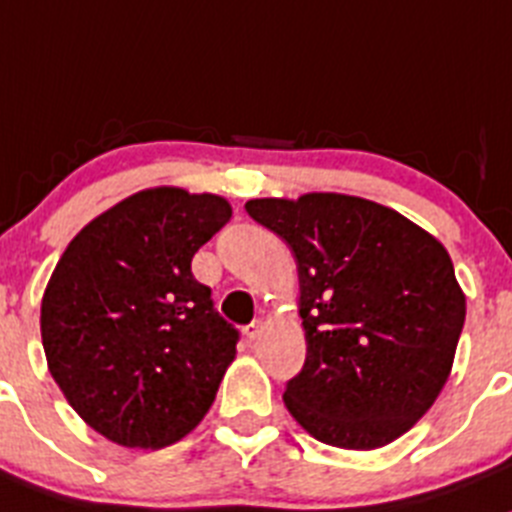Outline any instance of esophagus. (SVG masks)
<instances>
[{
  "label": "esophagus",
  "mask_w": 512,
  "mask_h": 512,
  "mask_svg": "<svg viewBox=\"0 0 512 512\" xmlns=\"http://www.w3.org/2000/svg\"><path fill=\"white\" fill-rule=\"evenodd\" d=\"M261 329H264V324H261L259 319H256V321H251V324H248L246 329H243V337H246L248 342H253V339H259Z\"/></svg>",
  "instance_id": "obj_1"
}]
</instances>
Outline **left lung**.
<instances>
[{
    "mask_svg": "<svg viewBox=\"0 0 512 512\" xmlns=\"http://www.w3.org/2000/svg\"><path fill=\"white\" fill-rule=\"evenodd\" d=\"M246 211L284 238L299 269L306 362L286 382V410L344 450L405 435L445 387L465 324L450 253L367 198H256Z\"/></svg>",
    "mask_w": 512,
    "mask_h": 512,
    "instance_id": "left-lung-1",
    "label": "left lung"
}]
</instances>
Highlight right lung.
<instances>
[{"label":"right lung","mask_w":512,"mask_h":512,"mask_svg":"<svg viewBox=\"0 0 512 512\" xmlns=\"http://www.w3.org/2000/svg\"><path fill=\"white\" fill-rule=\"evenodd\" d=\"M228 221L226 198L148 188L87 223L57 261L40 316L47 367L107 440L158 450L213 405L238 329L191 261Z\"/></svg>","instance_id":"right-lung-1"}]
</instances>
